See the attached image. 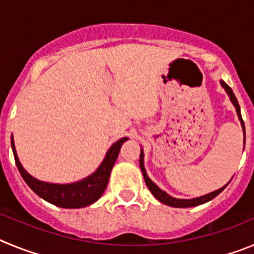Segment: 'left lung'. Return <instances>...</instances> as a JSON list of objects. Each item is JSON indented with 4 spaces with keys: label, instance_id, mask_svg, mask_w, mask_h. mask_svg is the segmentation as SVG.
<instances>
[{
    "label": "left lung",
    "instance_id": "1",
    "mask_svg": "<svg viewBox=\"0 0 254 254\" xmlns=\"http://www.w3.org/2000/svg\"><path fill=\"white\" fill-rule=\"evenodd\" d=\"M220 84H221V86L225 89V91L228 93L229 98H230V100H232L233 105H234L235 109H237V114H238V117H239V120H241L242 128H243V132H244V142H246V127H244V122H243V120H242L241 107H239V103H238L237 98H235L234 93H233L232 87L229 86V85H226L225 82L223 81V80L220 81ZM140 168H141V170H142L145 183H146V186H147V188L150 190V192L154 194L155 198H158L160 202L165 203V205H168V206H172V207H193V206L202 205V203L208 202V201H211L212 198H215V197H216L219 193H221V192L224 190V188L228 186V185H226V186H224V187L219 188V190H214V192H211V193H207V194H205V196H201V197H196V198H192V199L174 198V197L169 196L167 192L161 190L160 188L155 185L154 182H152L151 179L147 177L146 170H145V167H143V152H142V150H141V155H140Z\"/></svg>",
    "mask_w": 254,
    "mask_h": 254
}]
</instances>
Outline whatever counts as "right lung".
<instances>
[{"mask_svg": "<svg viewBox=\"0 0 254 254\" xmlns=\"http://www.w3.org/2000/svg\"><path fill=\"white\" fill-rule=\"evenodd\" d=\"M127 140L128 138L123 137L114 142L111 149L108 150L103 163L91 176L86 177L82 181L71 183V185H53V183H47V182L35 179L20 164L16 149L13 145V137H11V147H12L13 158H15V163H16L20 174L26 182V185L34 190L38 196L48 201V202L53 203V205L58 206V207L80 208L94 203L104 193L108 181H109V176H111L112 168H113L114 163L118 158V154H120L121 146Z\"/></svg>", "mask_w": 254, "mask_h": 254, "instance_id": "obj_1", "label": "right lung"}]
</instances>
